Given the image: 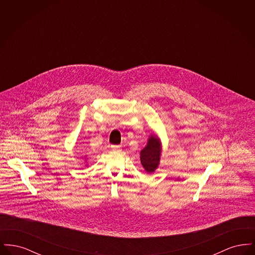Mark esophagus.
Segmentation results:
<instances>
[{"label": "esophagus", "mask_w": 255, "mask_h": 255, "mask_svg": "<svg viewBox=\"0 0 255 255\" xmlns=\"http://www.w3.org/2000/svg\"><path fill=\"white\" fill-rule=\"evenodd\" d=\"M112 150L115 152H121L122 151V147L120 145H112Z\"/></svg>", "instance_id": "esophagus-1"}]
</instances>
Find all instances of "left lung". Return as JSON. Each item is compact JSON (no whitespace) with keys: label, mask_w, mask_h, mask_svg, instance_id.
Segmentation results:
<instances>
[{"label":"left lung","mask_w":255,"mask_h":255,"mask_svg":"<svg viewBox=\"0 0 255 255\" xmlns=\"http://www.w3.org/2000/svg\"><path fill=\"white\" fill-rule=\"evenodd\" d=\"M161 145L158 137L153 134L148 139L147 145L140 152V162L147 173H153L158 167Z\"/></svg>","instance_id":"obj_1"}]
</instances>
